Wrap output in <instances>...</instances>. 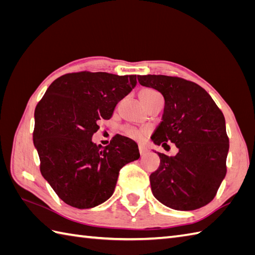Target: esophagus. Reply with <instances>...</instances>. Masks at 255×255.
<instances>
[{
    "label": "esophagus",
    "mask_w": 255,
    "mask_h": 255,
    "mask_svg": "<svg viewBox=\"0 0 255 255\" xmlns=\"http://www.w3.org/2000/svg\"><path fill=\"white\" fill-rule=\"evenodd\" d=\"M139 152H140V154L143 155V154H145V153L148 152V150L145 149V148H143V147H141V145H139Z\"/></svg>",
    "instance_id": "1"
}]
</instances>
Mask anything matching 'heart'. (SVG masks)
Wrapping results in <instances>:
<instances>
[{"instance_id":"obj_1","label":"heart","mask_w":255,"mask_h":255,"mask_svg":"<svg viewBox=\"0 0 255 255\" xmlns=\"http://www.w3.org/2000/svg\"><path fill=\"white\" fill-rule=\"evenodd\" d=\"M139 99L141 101L142 104L144 105V107H147L148 105H150L151 103L162 99L161 95L159 92H156L153 89H149V88H145L140 90L139 92ZM125 132H126L127 136L131 137V138H139L140 137V132L138 130H136L134 128H126L125 129Z\"/></svg>"}]
</instances>
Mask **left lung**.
I'll return each instance as SVG.
<instances>
[{"label":"left lung","mask_w":255,"mask_h":255,"mask_svg":"<svg viewBox=\"0 0 255 255\" xmlns=\"http://www.w3.org/2000/svg\"><path fill=\"white\" fill-rule=\"evenodd\" d=\"M139 83L164 97L162 122L151 140L174 156L158 153L159 169L150 175L153 196L175 210H195L214 199L227 173L229 139L223 112L202 86L176 77L138 75Z\"/></svg>","instance_id":"8db88e82"}]
</instances>
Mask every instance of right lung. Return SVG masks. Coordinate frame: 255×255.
Here are the masks:
<instances>
[{
  "label": "right lung",
  "mask_w": 255,
  "mask_h": 255,
  "mask_svg": "<svg viewBox=\"0 0 255 255\" xmlns=\"http://www.w3.org/2000/svg\"><path fill=\"white\" fill-rule=\"evenodd\" d=\"M137 85V75L64 74L50 84L35 110L34 144L40 172L64 203L93 208L110 198L124 165L138 160V144L116 134L105 148L92 141L101 119Z\"/></svg>",
  "instance_id": "obj_1"
}]
</instances>
